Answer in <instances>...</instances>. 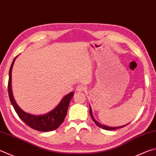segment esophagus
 <instances>
[{"label":"esophagus","instance_id":"1","mask_svg":"<svg viewBox=\"0 0 156 156\" xmlns=\"http://www.w3.org/2000/svg\"><path fill=\"white\" fill-rule=\"evenodd\" d=\"M76 91L77 92H84L86 90V88L83 84H80V85H78L77 87H76Z\"/></svg>","mask_w":156,"mask_h":156}]
</instances>
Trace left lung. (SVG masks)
<instances>
[{
  "instance_id": "obj_1",
  "label": "left lung",
  "mask_w": 156,
  "mask_h": 156,
  "mask_svg": "<svg viewBox=\"0 0 156 156\" xmlns=\"http://www.w3.org/2000/svg\"><path fill=\"white\" fill-rule=\"evenodd\" d=\"M89 112H90V117H91L93 121H94V123H95L96 124V125H97L98 127H100V128H102V129H106V130H113V129H117L121 128V127H125L126 126L128 125V124H129V123H127V124H126V125H124V126H120V127H108V126H104V125H102V124H101V123H100L99 122H98V121H96V120H95V119L93 118V115H92V110H91V108H90V106L89 107Z\"/></svg>"
}]
</instances>
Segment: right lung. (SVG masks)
<instances>
[{
	"mask_svg": "<svg viewBox=\"0 0 156 156\" xmlns=\"http://www.w3.org/2000/svg\"><path fill=\"white\" fill-rule=\"evenodd\" d=\"M16 58L11 63L9 72V82H8V93L11 103L12 104L18 117L31 128L39 132L53 131L60 126L66 117L67 108L73 93L71 92L62 99L61 102L52 111L43 115H33L24 112L16 104L11 90V70Z\"/></svg>",
	"mask_w": 156,
	"mask_h": 156,
	"instance_id": "right-lung-1",
	"label": "right lung"
}]
</instances>
